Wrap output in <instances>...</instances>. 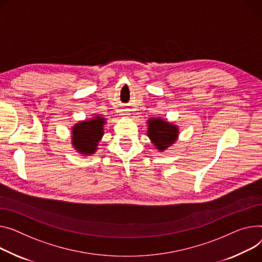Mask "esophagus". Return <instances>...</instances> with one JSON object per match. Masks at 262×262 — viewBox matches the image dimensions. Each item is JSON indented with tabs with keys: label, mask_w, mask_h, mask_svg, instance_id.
<instances>
[{
	"label": "esophagus",
	"mask_w": 262,
	"mask_h": 262,
	"mask_svg": "<svg viewBox=\"0 0 262 262\" xmlns=\"http://www.w3.org/2000/svg\"><path fill=\"white\" fill-rule=\"evenodd\" d=\"M121 115H122V116H126V117H128V116L130 115V113L128 112V110H124V111H122V112H121Z\"/></svg>",
	"instance_id": "obj_1"
}]
</instances>
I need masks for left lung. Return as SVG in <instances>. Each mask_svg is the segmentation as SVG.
<instances>
[{
    "mask_svg": "<svg viewBox=\"0 0 262 262\" xmlns=\"http://www.w3.org/2000/svg\"><path fill=\"white\" fill-rule=\"evenodd\" d=\"M179 127L161 117L147 120V137L159 151H164L178 140Z\"/></svg>",
    "mask_w": 262,
    "mask_h": 262,
    "instance_id": "obj_1",
    "label": "left lung"
}]
</instances>
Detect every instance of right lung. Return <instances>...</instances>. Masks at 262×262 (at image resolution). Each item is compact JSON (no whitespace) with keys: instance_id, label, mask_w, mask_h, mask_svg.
<instances>
[{"instance_id":"1","label":"right lung","mask_w":262,"mask_h":262,"mask_svg":"<svg viewBox=\"0 0 262 262\" xmlns=\"http://www.w3.org/2000/svg\"><path fill=\"white\" fill-rule=\"evenodd\" d=\"M107 119L100 115L79 121L72 126V145L77 152L84 156H92L98 150L99 142L104 135V125Z\"/></svg>"}]
</instances>
